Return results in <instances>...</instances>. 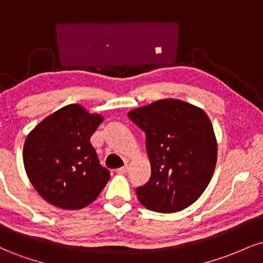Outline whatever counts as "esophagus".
<instances>
[{
  "instance_id": "obj_1",
  "label": "esophagus",
  "mask_w": 263,
  "mask_h": 263,
  "mask_svg": "<svg viewBox=\"0 0 263 263\" xmlns=\"http://www.w3.org/2000/svg\"><path fill=\"white\" fill-rule=\"evenodd\" d=\"M128 172V165H125V167H121L117 170V173L119 174H126Z\"/></svg>"
}]
</instances>
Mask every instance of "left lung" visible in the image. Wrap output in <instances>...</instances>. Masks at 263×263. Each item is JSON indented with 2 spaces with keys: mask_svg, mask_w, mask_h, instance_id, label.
Wrapping results in <instances>:
<instances>
[{
  "mask_svg": "<svg viewBox=\"0 0 263 263\" xmlns=\"http://www.w3.org/2000/svg\"><path fill=\"white\" fill-rule=\"evenodd\" d=\"M128 117L146 134L148 183L136 190L140 203L157 213H177L198 200L209 185L218 141L203 108L163 99L134 108Z\"/></svg>",
  "mask_w": 263,
  "mask_h": 263,
  "instance_id": "left-lung-1",
  "label": "left lung"
}]
</instances>
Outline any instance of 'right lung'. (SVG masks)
Here are the masks:
<instances>
[{"label": "right lung", "mask_w": 263, "mask_h": 263, "mask_svg": "<svg viewBox=\"0 0 263 263\" xmlns=\"http://www.w3.org/2000/svg\"><path fill=\"white\" fill-rule=\"evenodd\" d=\"M100 114L70 104L45 117L27 135L23 164L38 194L64 210L83 209L96 200L110 179L90 143Z\"/></svg>", "instance_id": "right-lung-1"}]
</instances>
